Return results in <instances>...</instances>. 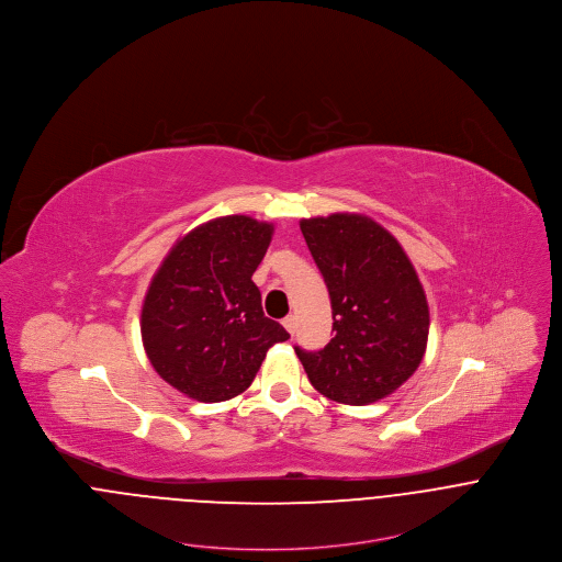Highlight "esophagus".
<instances>
[{"label":"esophagus","mask_w":562,"mask_h":562,"mask_svg":"<svg viewBox=\"0 0 562 562\" xmlns=\"http://www.w3.org/2000/svg\"><path fill=\"white\" fill-rule=\"evenodd\" d=\"M283 326L288 328V333H290V335H294V333H296V318H294V316L283 318Z\"/></svg>","instance_id":"1"}]
</instances>
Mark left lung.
Returning <instances> with one entry per match:
<instances>
[{
	"mask_svg": "<svg viewBox=\"0 0 562 562\" xmlns=\"http://www.w3.org/2000/svg\"><path fill=\"white\" fill-rule=\"evenodd\" d=\"M330 296L333 339L294 348L322 396L363 406L396 392L428 341V303L417 272L387 229L361 214L301 221Z\"/></svg>",
	"mask_w": 562,
	"mask_h": 562,
	"instance_id": "obj_1",
	"label": "left lung"
}]
</instances>
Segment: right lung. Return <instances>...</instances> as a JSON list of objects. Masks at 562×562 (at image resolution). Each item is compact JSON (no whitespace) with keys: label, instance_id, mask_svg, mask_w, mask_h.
I'll return each mask as SVG.
<instances>
[{"label":"right lung","instance_id":"right-lung-1","mask_svg":"<svg viewBox=\"0 0 562 562\" xmlns=\"http://www.w3.org/2000/svg\"><path fill=\"white\" fill-rule=\"evenodd\" d=\"M274 227L223 216L175 241L147 290L140 333L161 379L199 402L236 398L290 333L263 316L252 272Z\"/></svg>","mask_w":562,"mask_h":562}]
</instances>
